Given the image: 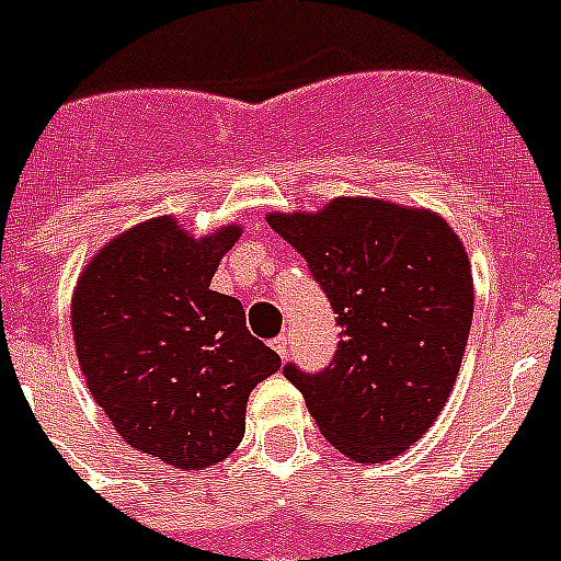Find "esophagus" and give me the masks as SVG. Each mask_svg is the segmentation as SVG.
<instances>
[{"instance_id": "esophagus-1", "label": "esophagus", "mask_w": 561, "mask_h": 561, "mask_svg": "<svg viewBox=\"0 0 561 561\" xmlns=\"http://www.w3.org/2000/svg\"><path fill=\"white\" fill-rule=\"evenodd\" d=\"M271 348H274V352L279 354L282 359H285L287 357V348H290V345H287V334H279V337L271 340Z\"/></svg>"}]
</instances>
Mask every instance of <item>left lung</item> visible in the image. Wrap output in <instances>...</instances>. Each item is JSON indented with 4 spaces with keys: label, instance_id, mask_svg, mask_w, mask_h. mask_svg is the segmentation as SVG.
I'll return each instance as SVG.
<instances>
[{
    "label": "left lung",
    "instance_id": "1",
    "mask_svg": "<svg viewBox=\"0 0 561 561\" xmlns=\"http://www.w3.org/2000/svg\"><path fill=\"white\" fill-rule=\"evenodd\" d=\"M268 224L305 256L343 329L329 368L287 363L285 376L345 457H399L443 412L462 365L473 321L462 240L428 209L363 196Z\"/></svg>",
    "mask_w": 561,
    "mask_h": 561
}]
</instances>
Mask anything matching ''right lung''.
Wrapping results in <instances>:
<instances>
[{
  "mask_svg": "<svg viewBox=\"0 0 561 561\" xmlns=\"http://www.w3.org/2000/svg\"><path fill=\"white\" fill-rule=\"evenodd\" d=\"M238 224L191 238L171 216L110 240L77 279V359L135 451L204 470L238 448L245 401L279 354L251 337L238 298L209 290Z\"/></svg>",
  "mask_w": 561,
  "mask_h": 561,
  "instance_id": "1",
  "label": "right lung"
}]
</instances>
